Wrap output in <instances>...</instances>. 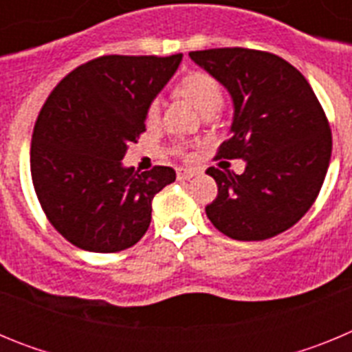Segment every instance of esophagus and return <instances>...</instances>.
<instances>
[{
	"label": "esophagus",
	"instance_id": "34e87169",
	"mask_svg": "<svg viewBox=\"0 0 352 352\" xmlns=\"http://www.w3.org/2000/svg\"><path fill=\"white\" fill-rule=\"evenodd\" d=\"M195 174H197V170L195 169H178V174H176V176H178V179L179 182H186V179H190V178H194Z\"/></svg>",
	"mask_w": 352,
	"mask_h": 352
}]
</instances>
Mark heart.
I'll return each mask as SVG.
<instances>
[{
	"instance_id": "1",
	"label": "heart",
	"mask_w": 352,
	"mask_h": 352,
	"mask_svg": "<svg viewBox=\"0 0 352 352\" xmlns=\"http://www.w3.org/2000/svg\"><path fill=\"white\" fill-rule=\"evenodd\" d=\"M178 93L190 102L199 113H208V111H217L223 102L222 84L217 77H213L210 72L192 70L178 82ZM160 111L158 100L149 102L146 109L148 120H155Z\"/></svg>"
}]
</instances>
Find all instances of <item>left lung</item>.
I'll return each mask as SVG.
<instances>
[{
  "instance_id": "1",
  "label": "left lung",
  "mask_w": 352,
  "mask_h": 352,
  "mask_svg": "<svg viewBox=\"0 0 352 352\" xmlns=\"http://www.w3.org/2000/svg\"><path fill=\"white\" fill-rule=\"evenodd\" d=\"M231 93V138L217 158H243V174L210 167L219 195L206 206L222 234L261 241L287 231L319 195L331 158L328 118L300 70L266 51H192Z\"/></svg>"
}]
</instances>
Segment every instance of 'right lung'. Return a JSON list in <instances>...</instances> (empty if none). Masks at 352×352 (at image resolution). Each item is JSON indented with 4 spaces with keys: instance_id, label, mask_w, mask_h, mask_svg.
Here are the masks:
<instances>
[{
    "instance_id": "1",
    "label": "right lung",
    "mask_w": 352,
    "mask_h": 352,
    "mask_svg": "<svg viewBox=\"0 0 352 352\" xmlns=\"http://www.w3.org/2000/svg\"><path fill=\"white\" fill-rule=\"evenodd\" d=\"M182 58L100 56L47 96L31 138V179L45 217L72 245L111 254L148 231L151 201L176 173L166 166L139 173L121 160Z\"/></svg>"
}]
</instances>
